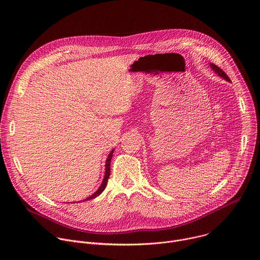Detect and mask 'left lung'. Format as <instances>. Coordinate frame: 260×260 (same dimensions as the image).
Listing matches in <instances>:
<instances>
[{"label": "left lung", "mask_w": 260, "mask_h": 260, "mask_svg": "<svg viewBox=\"0 0 260 260\" xmlns=\"http://www.w3.org/2000/svg\"><path fill=\"white\" fill-rule=\"evenodd\" d=\"M210 67L213 69V71L215 72V73H217L218 75L220 76V77H222V78H224L226 81H231V79H230V77L226 75V73L225 72H223L222 71L219 67H217L216 64H214V63H210Z\"/></svg>", "instance_id": "8db88e82"}]
</instances>
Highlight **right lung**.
Masks as SVG:
<instances>
[{
    "label": "right lung",
    "instance_id": "right-lung-1",
    "mask_svg": "<svg viewBox=\"0 0 260 260\" xmlns=\"http://www.w3.org/2000/svg\"><path fill=\"white\" fill-rule=\"evenodd\" d=\"M113 152H114V149L110 152V154L108 155V158H107V160H106V171H105V177H104V180H103V182H102V184H101V186H100V188L92 194V196H90V197H88L87 199H85L84 201H89V200H92V199H94V198H96L98 196H100L103 191H104V189L106 188V185H107V182H108V179H109V177H110V162H111V158H112V155H113Z\"/></svg>",
    "mask_w": 260,
    "mask_h": 260
}]
</instances>
